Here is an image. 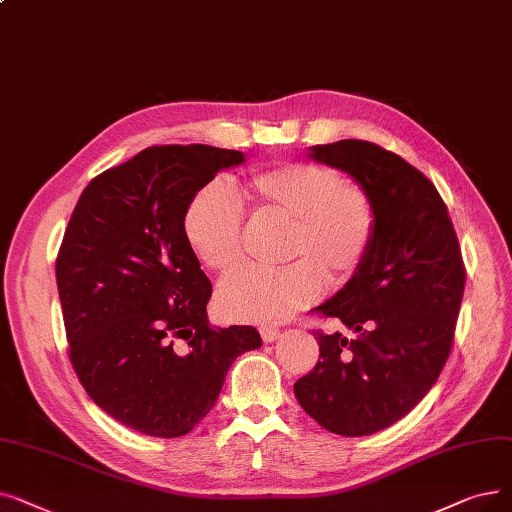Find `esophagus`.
<instances>
[{"mask_svg": "<svg viewBox=\"0 0 512 512\" xmlns=\"http://www.w3.org/2000/svg\"><path fill=\"white\" fill-rule=\"evenodd\" d=\"M278 335H280V328H276V326H261V339H263V343L276 341Z\"/></svg>", "mask_w": 512, "mask_h": 512, "instance_id": "obj_1", "label": "esophagus"}]
</instances>
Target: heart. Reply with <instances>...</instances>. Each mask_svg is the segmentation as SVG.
<instances>
[{"instance_id": "heart-1", "label": "heart", "mask_w": 512, "mask_h": 512, "mask_svg": "<svg viewBox=\"0 0 512 512\" xmlns=\"http://www.w3.org/2000/svg\"><path fill=\"white\" fill-rule=\"evenodd\" d=\"M261 219L286 224L276 272H244L219 286L221 314L234 322L276 324L347 282L366 261L379 226L370 190L322 163H284L251 173L238 186ZM192 251L228 276L244 259V213L224 182L198 190L184 213Z\"/></svg>"}]
</instances>
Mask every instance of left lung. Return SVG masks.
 Returning a JSON list of instances; mask_svg holds the SVG:
<instances>
[{
  "label": "left lung",
  "mask_w": 512,
  "mask_h": 512,
  "mask_svg": "<svg viewBox=\"0 0 512 512\" xmlns=\"http://www.w3.org/2000/svg\"><path fill=\"white\" fill-rule=\"evenodd\" d=\"M309 157L364 184L379 226L358 274L314 309L355 337L314 330L320 358L295 395L326 431L372 435L404 418L450 358L466 282L462 253L437 188L395 152L341 140L311 146Z\"/></svg>",
  "instance_id": "8db88e82"
}]
</instances>
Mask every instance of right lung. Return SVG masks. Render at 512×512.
I'll return each instance as SVG.
<instances>
[{"instance_id":"add662e5","label":"right lung","mask_w":512,"mask_h":512,"mask_svg":"<svg viewBox=\"0 0 512 512\" xmlns=\"http://www.w3.org/2000/svg\"><path fill=\"white\" fill-rule=\"evenodd\" d=\"M238 150L150 146L81 192L56 257L77 379L121 425L182 437L215 406L232 362L261 347L253 326L207 320L211 282L184 232L192 196Z\"/></svg>"}]
</instances>
